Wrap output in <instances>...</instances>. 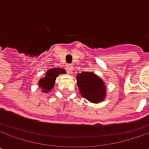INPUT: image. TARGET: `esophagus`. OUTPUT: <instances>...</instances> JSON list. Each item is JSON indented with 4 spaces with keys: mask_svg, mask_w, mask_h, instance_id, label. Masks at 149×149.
<instances>
[{
    "mask_svg": "<svg viewBox=\"0 0 149 149\" xmlns=\"http://www.w3.org/2000/svg\"><path fill=\"white\" fill-rule=\"evenodd\" d=\"M67 69H68V73H72V71H73V67L71 64H68L67 66Z\"/></svg>",
    "mask_w": 149,
    "mask_h": 149,
    "instance_id": "1",
    "label": "esophagus"
}]
</instances>
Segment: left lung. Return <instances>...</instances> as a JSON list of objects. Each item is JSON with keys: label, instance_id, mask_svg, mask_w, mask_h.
<instances>
[{"label": "left lung", "instance_id": "obj_1", "mask_svg": "<svg viewBox=\"0 0 149 149\" xmlns=\"http://www.w3.org/2000/svg\"><path fill=\"white\" fill-rule=\"evenodd\" d=\"M77 80L80 93L85 99L92 103H98L105 99V84L98 76L83 72L77 74Z\"/></svg>", "mask_w": 149, "mask_h": 149}]
</instances>
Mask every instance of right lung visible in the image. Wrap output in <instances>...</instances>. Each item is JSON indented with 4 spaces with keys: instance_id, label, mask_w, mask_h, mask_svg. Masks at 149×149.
I'll use <instances>...</instances> for the list:
<instances>
[{
    "instance_id": "add662e5",
    "label": "right lung",
    "mask_w": 149,
    "mask_h": 149,
    "mask_svg": "<svg viewBox=\"0 0 149 149\" xmlns=\"http://www.w3.org/2000/svg\"><path fill=\"white\" fill-rule=\"evenodd\" d=\"M60 73H66V71L63 68H51L46 72L45 77L40 79L39 82L43 92H48L49 91L52 90L54 86V81Z\"/></svg>"
}]
</instances>
